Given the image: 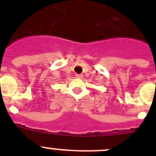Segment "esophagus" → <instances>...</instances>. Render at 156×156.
I'll return each instance as SVG.
<instances>
[{
  "label": "esophagus",
  "instance_id": "esophagus-1",
  "mask_svg": "<svg viewBox=\"0 0 156 156\" xmlns=\"http://www.w3.org/2000/svg\"><path fill=\"white\" fill-rule=\"evenodd\" d=\"M76 76L77 78H82L83 75H81V74H76Z\"/></svg>",
  "mask_w": 156,
  "mask_h": 156
}]
</instances>
